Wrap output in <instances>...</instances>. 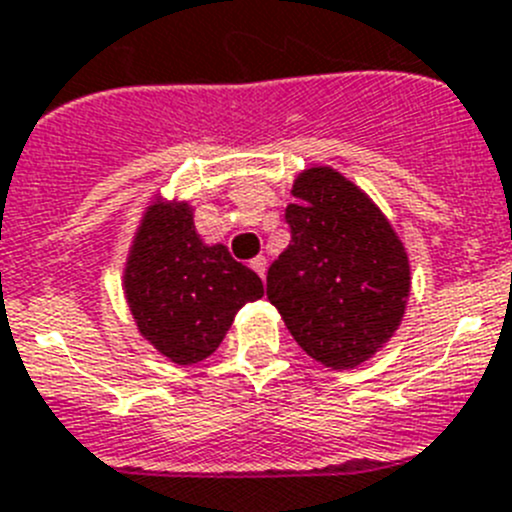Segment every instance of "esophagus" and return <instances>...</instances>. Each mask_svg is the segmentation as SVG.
<instances>
[{"instance_id": "obj_1", "label": "esophagus", "mask_w": 512, "mask_h": 512, "mask_svg": "<svg viewBox=\"0 0 512 512\" xmlns=\"http://www.w3.org/2000/svg\"><path fill=\"white\" fill-rule=\"evenodd\" d=\"M251 269L256 271L261 279H264V274H266V259H264V256H256V259H251Z\"/></svg>"}]
</instances>
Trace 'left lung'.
Returning <instances> with one entry per match:
<instances>
[{
	"label": "left lung",
	"instance_id": "8db88e82",
	"mask_svg": "<svg viewBox=\"0 0 512 512\" xmlns=\"http://www.w3.org/2000/svg\"><path fill=\"white\" fill-rule=\"evenodd\" d=\"M287 205L289 246L266 274V297L299 348L332 370L355 368L398 330L409 256L365 192L330 167L302 172Z\"/></svg>",
	"mask_w": 512,
	"mask_h": 512
}]
</instances>
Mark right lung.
Wrapping results in <instances>:
<instances>
[{
	"instance_id": "1",
	"label": "right lung",
	"mask_w": 512,
	"mask_h": 512,
	"mask_svg": "<svg viewBox=\"0 0 512 512\" xmlns=\"http://www.w3.org/2000/svg\"><path fill=\"white\" fill-rule=\"evenodd\" d=\"M139 332L177 365L215 353L243 304L264 284L225 246H205L187 205H149L124 271Z\"/></svg>"
}]
</instances>
